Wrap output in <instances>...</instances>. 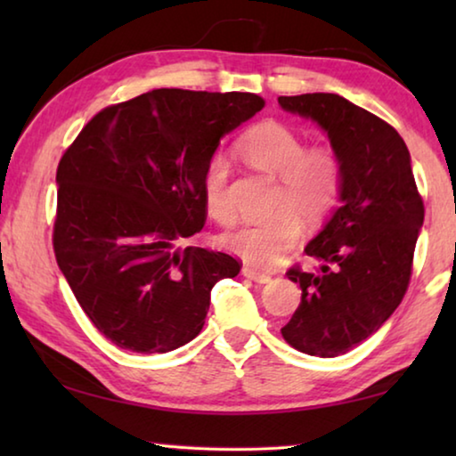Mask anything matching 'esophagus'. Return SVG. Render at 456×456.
<instances>
[{
  "label": "esophagus",
  "mask_w": 456,
  "mask_h": 456,
  "mask_svg": "<svg viewBox=\"0 0 456 456\" xmlns=\"http://www.w3.org/2000/svg\"><path fill=\"white\" fill-rule=\"evenodd\" d=\"M241 273L247 277V280H251V281H256V283H269V281H272V275L259 273V272H256V269H251V267H243Z\"/></svg>",
  "instance_id": "esophagus-1"
}]
</instances>
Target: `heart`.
<instances>
[{"mask_svg": "<svg viewBox=\"0 0 456 456\" xmlns=\"http://www.w3.org/2000/svg\"><path fill=\"white\" fill-rule=\"evenodd\" d=\"M245 163L280 179L273 197V217L247 221L227 231L221 243L245 264L259 269L280 265L302 239V219L322 223L338 205L342 192V160L330 146L307 149L305 138L281 122H261L237 144ZM231 168L213 157L203 173V200L213 219L233 217L229 197Z\"/></svg>", "mask_w": 456, "mask_h": 456, "instance_id": "heart-1", "label": "heart"}]
</instances>
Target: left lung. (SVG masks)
I'll return each instance as SVG.
<instances>
[{"label": "left lung", "mask_w": 456, "mask_h": 456, "mask_svg": "<svg viewBox=\"0 0 456 456\" xmlns=\"http://www.w3.org/2000/svg\"><path fill=\"white\" fill-rule=\"evenodd\" d=\"M285 112L310 118L342 160L339 207L305 247L320 273L291 267L302 304L281 328L293 348L334 358L382 328L403 302L412 273L424 205L411 152L395 128L326 92L280 96Z\"/></svg>", "instance_id": "8db88e82"}]
</instances>
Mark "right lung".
Segmentation results:
<instances>
[{"mask_svg":"<svg viewBox=\"0 0 456 456\" xmlns=\"http://www.w3.org/2000/svg\"><path fill=\"white\" fill-rule=\"evenodd\" d=\"M265 106L249 92L159 88L104 108L64 152L53 251L112 344L165 354L205 326L213 285L239 261L176 241L205 225L203 173L221 138Z\"/></svg>","mask_w":456,"mask_h":456,"instance_id":"1","label":"right lung"}]
</instances>
